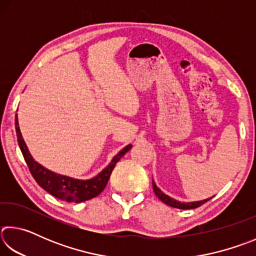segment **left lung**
<instances>
[{
	"label": "left lung",
	"mask_w": 256,
	"mask_h": 256,
	"mask_svg": "<svg viewBox=\"0 0 256 256\" xmlns=\"http://www.w3.org/2000/svg\"><path fill=\"white\" fill-rule=\"evenodd\" d=\"M152 188H154V194L157 196L160 200H162L164 204L170 206H172V208H177V209H183V210H186V209H196V208H198L201 206L202 204H204L206 202H208L210 200V198H206V200H203V201H198V202H188V203H182V202H178L174 200V198H170L168 196H166V194H164L162 190H160L157 185L154 184V182L152 180Z\"/></svg>",
	"instance_id": "obj_1"
}]
</instances>
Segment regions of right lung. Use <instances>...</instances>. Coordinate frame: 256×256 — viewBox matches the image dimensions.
<instances>
[{
  "mask_svg": "<svg viewBox=\"0 0 256 256\" xmlns=\"http://www.w3.org/2000/svg\"><path fill=\"white\" fill-rule=\"evenodd\" d=\"M16 138H18V144H19L21 152H22L29 170L32 172L34 180L37 182V184L42 186L46 192H48L53 196L60 198V200L63 201L73 202V203L84 202L99 196V194L104 190V188H106L108 180H110L112 172L116 166V164L118 162V160L122 158L132 146L130 144L128 146H125L123 150H120V152L112 158V162L108 164L100 174L94 177V178L88 180H79L70 178V177H66V176L55 174V172L46 170V168H44L42 166H40V164L34 162L29 154L22 136H21L16 115Z\"/></svg>",
  "mask_w": 256,
  "mask_h": 256,
  "instance_id": "right-lung-1",
  "label": "right lung"
}]
</instances>
